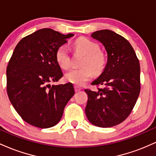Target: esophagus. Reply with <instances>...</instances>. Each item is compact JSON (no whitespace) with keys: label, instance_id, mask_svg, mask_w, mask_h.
<instances>
[{"label":"esophagus","instance_id":"esophagus-1","mask_svg":"<svg viewBox=\"0 0 156 156\" xmlns=\"http://www.w3.org/2000/svg\"><path fill=\"white\" fill-rule=\"evenodd\" d=\"M80 90H81V89H80V87H77V86H75V91H76V92H79V91H80Z\"/></svg>","mask_w":156,"mask_h":156}]
</instances>
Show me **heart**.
<instances>
[{"instance_id":"heart-1","label":"heart","mask_w":156,"mask_h":156,"mask_svg":"<svg viewBox=\"0 0 156 156\" xmlns=\"http://www.w3.org/2000/svg\"><path fill=\"white\" fill-rule=\"evenodd\" d=\"M76 50L86 55L82 65L83 67L73 69L65 75V79L76 86H82L92 78L94 71L100 74L103 71L106 64V58L103 52L100 51V47L93 41L85 37H80L74 44ZM55 59L61 67L67 69L70 67V57L65 45H62L57 49Z\"/></svg>"}]
</instances>
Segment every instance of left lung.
I'll list each match as a JSON object with an SVG mask.
<instances>
[{
  "label": "left lung",
  "instance_id": "1",
  "mask_svg": "<svg viewBox=\"0 0 156 156\" xmlns=\"http://www.w3.org/2000/svg\"><path fill=\"white\" fill-rule=\"evenodd\" d=\"M91 37L103 44L108 59L103 72L92 83L104 88L85 89L86 115L92 124L111 128L122 122L136 103L141 89L139 62L130 42L115 32L101 30Z\"/></svg>",
  "mask_w": 156,
  "mask_h": 156
}]
</instances>
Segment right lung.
<instances>
[{
	"label": "right lung",
	"mask_w": 156,
	"mask_h": 156,
	"mask_svg": "<svg viewBox=\"0 0 156 156\" xmlns=\"http://www.w3.org/2000/svg\"><path fill=\"white\" fill-rule=\"evenodd\" d=\"M73 36L42 28L23 38L15 47L6 69L7 94L28 124L40 128L54 126L74 95L71 83L50 84L63 76L55 59L57 49Z\"/></svg>",
	"instance_id": "add662e5"
}]
</instances>
